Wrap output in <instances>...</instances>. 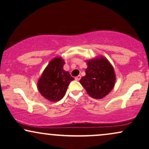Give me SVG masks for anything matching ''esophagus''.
I'll return each instance as SVG.
<instances>
[{
  "mask_svg": "<svg viewBox=\"0 0 149 149\" xmlns=\"http://www.w3.org/2000/svg\"><path fill=\"white\" fill-rule=\"evenodd\" d=\"M80 78H81V76H80V75H78V76H77L76 78H75V79L76 80H79Z\"/></svg>",
  "mask_w": 149,
  "mask_h": 149,
  "instance_id": "esophagus-1",
  "label": "esophagus"
}]
</instances>
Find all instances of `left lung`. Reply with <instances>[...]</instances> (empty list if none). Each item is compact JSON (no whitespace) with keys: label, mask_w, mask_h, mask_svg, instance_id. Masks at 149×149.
<instances>
[{"label":"left lung","mask_w":149,"mask_h":149,"mask_svg":"<svg viewBox=\"0 0 149 149\" xmlns=\"http://www.w3.org/2000/svg\"><path fill=\"white\" fill-rule=\"evenodd\" d=\"M88 67L85 76L80 83L90 97L100 100L109 95L116 83V73L113 66L106 57L100 55L86 61Z\"/></svg>","instance_id":"left-lung-1"}]
</instances>
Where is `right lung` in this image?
<instances>
[{"mask_svg": "<svg viewBox=\"0 0 149 149\" xmlns=\"http://www.w3.org/2000/svg\"><path fill=\"white\" fill-rule=\"evenodd\" d=\"M65 61L61 57L52 59L44 69L37 82L40 95L49 102L61 100L66 94L71 81L74 80L69 71L64 70Z\"/></svg>", "mask_w": 149, "mask_h": 149, "instance_id": "1", "label": "right lung"}]
</instances>
